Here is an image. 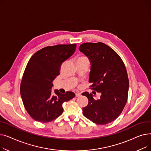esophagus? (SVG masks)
Segmentation results:
<instances>
[{
  "label": "esophagus",
  "mask_w": 151,
  "mask_h": 151,
  "mask_svg": "<svg viewBox=\"0 0 151 151\" xmlns=\"http://www.w3.org/2000/svg\"><path fill=\"white\" fill-rule=\"evenodd\" d=\"M75 96H76V97H80V96H81V93H79V92H77V93H76Z\"/></svg>",
  "instance_id": "obj_1"
}]
</instances>
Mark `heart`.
I'll return each mask as SVG.
<instances>
[{"mask_svg":"<svg viewBox=\"0 0 151 151\" xmlns=\"http://www.w3.org/2000/svg\"><path fill=\"white\" fill-rule=\"evenodd\" d=\"M87 59L88 58H87L86 56H80L78 59V60H83V59Z\"/></svg>","mask_w":151,"mask_h":151,"instance_id":"1","label":"heart"}]
</instances>
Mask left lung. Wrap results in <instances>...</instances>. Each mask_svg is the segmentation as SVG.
Segmentation results:
<instances>
[{"label": "left lung", "mask_w": 151, "mask_h": 151, "mask_svg": "<svg viewBox=\"0 0 151 151\" xmlns=\"http://www.w3.org/2000/svg\"><path fill=\"white\" fill-rule=\"evenodd\" d=\"M79 49L92 63L91 89L101 93L99 100H95L88 92L82 93L89 100L83 108V115L97 124L111 122L122 112L127 101L129 81L124 63L116 51L104 43H84Z\"/></svg>", "instance_id": "8db88e82"}]
</instances>
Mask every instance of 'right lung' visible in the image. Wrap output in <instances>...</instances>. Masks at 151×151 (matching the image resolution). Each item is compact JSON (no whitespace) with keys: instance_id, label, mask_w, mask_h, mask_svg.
<instances>
[{"instance_id":"right-lung-1","label":"right lung","mask_w":151,"mask_h":151,"mask_svg":"<svg viewBox=\"0 0 151 151\" xmlns=\"http://www.w3.org/2000/svg\"><path fill=\"white\" fill-rule=\"evenodd\" d=\"M76 44L46 46L37 51L29 60L20 86L25 109L36 121L46 123L60 116L62 104L75 97L73 92L65 94L51 91L52 81L60 74L62 63L76 50Z\"/></svg>"}]
</instances>
